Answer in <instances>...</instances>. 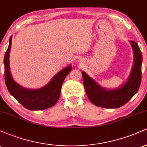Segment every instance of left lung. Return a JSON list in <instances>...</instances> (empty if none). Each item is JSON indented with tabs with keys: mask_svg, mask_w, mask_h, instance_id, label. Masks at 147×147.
Wrapping results in <instances>:
<instances>
[{
	"mask_svg": "<svg viewBox=\"0 0 147 147\" xmlns=\"http://www.w3.org/2000/svg\"><path fill=\"white\" fill-rule=\"evenodd\" d=\"M129 42L134 56L133 65L127 79L119 87L105 88L85 72H82L88 98L95 105L106 109H117L124 105L137 93L141 83L142 55L137 43Z\"/></svg>",
	"mask_w": 147,
	"mask_h": 147,
	"instance_id": "8db88e82",
	"label": "left lung"
}]
</instances>
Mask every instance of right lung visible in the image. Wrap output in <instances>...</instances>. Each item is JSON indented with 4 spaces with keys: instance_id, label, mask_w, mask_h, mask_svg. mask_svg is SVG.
<instances>
[{
    "instance_id": "right-lung-1",
    "label": "right lung",
    "mask_w": 147,
    "mask_h": 147,
    "mask_svg": "<svg viewBox=\"0 0 147 147\" xmlns=\"http://www.w3.org/2000/svg\"><path fill=\"white\" fill-rule=\"evenodd\" d=\"M11 38L12 36L9 38V46L4 57L5 79L8 91L20 104L30 111H41L52 107L59 100L62 84L72 70V65L70 64L57 72L44 86L37 89L23 87L14 80L10 72L9 53Z\"/></svg>"
}]
</instances>
